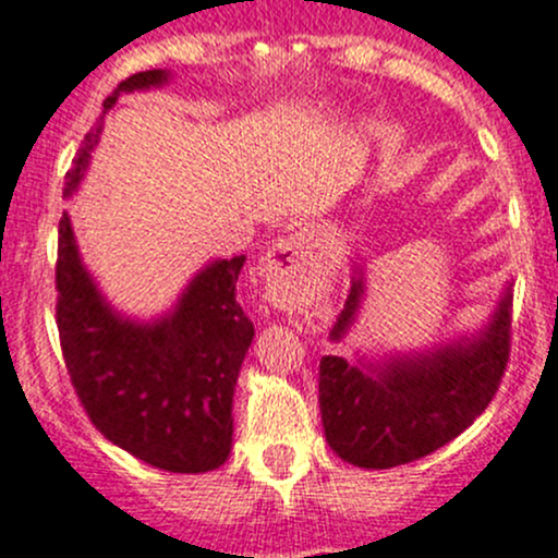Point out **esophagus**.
<instances>
[{"mask_svg":"<svg viewBox=\"0 0 558 558\" xmlns=\"http://www.w3.org/2000/svg\"><path fill=\"white\" fill-rule=\"evenodd\" d=\"M266 266L274 274H301L312 266V252H308V241L303 233L287 235L279 239L277 246L268 252Z\"/></svg>","mask_w":558,"mask_h":558,"instance_id":"34e87169","label":"esophagus"}]
</instances>
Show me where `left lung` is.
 <instances>
[{"mask_svg": "<svg viewBox=\"0 0 558 558\" xmlns=\"http://www.w3.org/2000/svg\"><path fill=\"white\" fill-rule=\"evenodd\" d=\"M361 281L352 284L333 325L341 339L355 317ZM512 295L494 323L466 347L393 361L379 377L339 355L319 361V412L325 439L339 459L366 469H390L434 453L459 437L499 390L510 363Z\"/></svg>", "mask_w": 558, "mask_h": 558, "instance_id": "obj_1", "label": "left lung"}]
</instances>
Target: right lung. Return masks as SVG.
I'll return each instance as SVG.
<instances>
[{
  "label": "right lung",
  "mask_w": 558,
  "mask_h": 558,
  "mask_svg": "<svg viewBox=\"0 0 558 558\" xmlns=\"http://www.w3.org/2000/svg\"><path fill=\"white\" fill-rule=\"evenodd\" d=\"M162 70L135 73L121 92L148 89ZM99 126L68 170L64 195L78 186ZM246 257L219 260L181 298L173 317L132 325L116 317L81 268L70 219H59L57 328L64 366L81 407L99 434L165 472L197 474L222 466L233 442V388L255 336L235 284Z\"/></svg>",
  "instance_id": "right-lung-1"
}]
</instances>
